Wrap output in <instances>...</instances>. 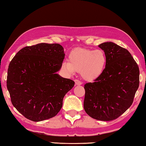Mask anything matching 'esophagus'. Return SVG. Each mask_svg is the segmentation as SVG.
<instances>
[{
  "label": "esophagus",
  "instance_id": "34e87169",
  "mask_svg": "<svg viewBox=\"0 0 146 146\" xmlns=\"http://www.w3.org/2000/svg\"><path fill=\"white\" fill-rule=\"evenodd\" d=\"M75 85H77V86L82 85V84L80 80H75Z\"/></svg>",
  "mask_w": 146,
  "mask_h": 146
}]
</instances>
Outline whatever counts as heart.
<instances>
[{"mask_svg": "<svg viewBox=\"0 0 146 146\" xmlns=\"http://www.w3.org/2000/svg\"><path fill=\"white\" fill-rule=\"evenodd\" d=\"M107 64V57L101 49L76 48L69 54V62L63 63V68L71 74L80 71L87 80H93L102 75Z\"/></svg>", "mask_w": 146, "mask_h": 146, "instance_id": "heart-1", "label": "heart"}]
</instances>
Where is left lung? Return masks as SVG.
Returning <instances> with one entry per match:
<instances>
[{
  "instance_id": "1",
  "label": "left lung",
  "mask_w": 146,
  "mask_h": 146,
  "mask_svg": "<svg viewBox=\"0 0 146 146\" xmlns=\"http://www.w3.org/2000/svg\"><path fill=\"white\" fill-rule=\"evenodd\" d=\"M98 47L104 51L107 64L99 77L84 85V108L91 118L110 121L119 117L133 104L139 86V68L126 49L112 42Z\"/></svg>"
}]
</instances>
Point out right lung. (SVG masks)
Listing matches in <instances>:
<instances>
[{
    "instance_id": "obj_1",
    "label": "right lung",
    "mask_w": 146,
    "mask_h": 146,
    "mask_svg": "<svg viewBox=\"0 0 146 146\" xmlns=\"http://www.w3.org/2000/svg\"><path fill=\"white\" fill-rule=\"evenodd\" d=\"M64 56L60 44L40 43L21 49L9 63L7 88L12 104L28 119L40 122L60 111L64 96L75 85L56 73Z\"/></svg>"
}]
</instances>
